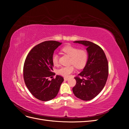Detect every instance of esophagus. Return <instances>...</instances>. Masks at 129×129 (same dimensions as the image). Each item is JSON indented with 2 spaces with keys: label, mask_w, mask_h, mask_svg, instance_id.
<instances>
[{
  "label": "esophagus",
  "mask_w": 129,
  "mask_h": 129,
  "mask_svg": "<svg viewBox=\"0 0 129 129\" xmlns=\"http://www.w3.org/2000/svg\"><path fill=\"white\" fill-rule=\"evenodd\" d=\"M64 80L65 81H67L68 80V77H64Z\"/></svg>",
  "instance_id": "34e87169"
}]
</instances>
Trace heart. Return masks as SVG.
<instances>
[{"mask_svg":"<svg viewBox=\"0 0 129 129\" xmlns=\"http://www.w3.org/2000/svg\"><path fill=\"white\" fill-rule=\"evenodd\" d=\"M62 50L68 55L71 56V64H73L77 68H82L86 64L88 60V53L84 49H79L76 47L72 45H66L63 47ZM52 62L54 66H57L58 63V56L54 53L52 55ZM75 71V67L72 65L68 67H62L57 71L58 75L63 77H68L71 74Z\"/></svg>","mask_w":129,"mask_h":129,"instance_id":"obj_1","label":"heart"}]
</instances>
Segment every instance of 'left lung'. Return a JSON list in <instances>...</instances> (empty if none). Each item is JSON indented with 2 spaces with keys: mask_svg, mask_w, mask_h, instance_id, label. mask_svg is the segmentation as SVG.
<instances>
[{
  "mask_svg": "<svg viewBox=\"0 0 129 129\" xmlns=\"http://www.w3.org/2000/svg\"><path fill=\"white\" fill-rule=\"evenodd\" d=\"M74 43L87 47L88 54L86 65L77 76L73 88L75 96L82 100L90 101L102 91L108 79L109 67L105 54L99 46L89 41H75Z\"/></svg>",
  "mask_w": 129,
  "mask_h": 129,
  "instance_id": "left-lung-1",
  "label": "left lung"
}]
</instances>
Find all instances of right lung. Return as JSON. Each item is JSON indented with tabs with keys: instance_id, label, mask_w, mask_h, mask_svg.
I'll return each instance as SVG.
<instances>
[{
	"instance_id": "right-lung-1",
	"label": "right lung",
	"mask_w": 129,
	"mask_h": 129,
	"mask_svg": "<svg viewBox=\"0 0 129 129\" xmlns=\"http://www.w3.org/2000/svg\"><path fill=\"white\" fill-rule=\"evenodd\" d=\"M62 43L46 41L37 45L30 50L24 65V79L26 87L36 99L42 101L51 100L56 96L63 77L56 75L49 80L55 73L53 72L52 55Z\"/></svg>"
}]
</instances>
